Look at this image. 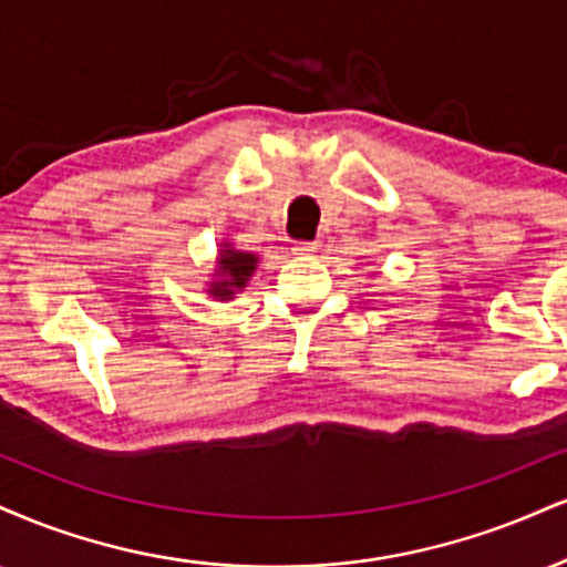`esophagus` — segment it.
Returning <instances> with one entry per match:
<instances>
[{
	"instance_id": "obj_1",
	"label": "esophagus",
	"mask_w": 567,
	"mask_h": 567,
	"mask_svg": "<svg viewBox=\"0 0 567 567\" xmlns=\"http://www.w3.org/2000/svg\"><path fill=\"white\" fill-rule=\"evenodd\" d=\"M292 254H296V256H313V254H317V243H296V245H292Z\"/></svg>"
}]
</instances>
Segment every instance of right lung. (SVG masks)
I'll return each instance as SVG.
<instances>
[{"mask_svg": "<svg viewBox=\"0 0 567 567\" xmlns=\"http://www.w3.org/2000/svg\"><path fill=\"white\" fill-rule=\"evenodd\" d=\"M218 269H216V282L208 285V292L216 301H231L237 290H243L248 285L250 275L256 271L258 256L256 254H243L235 250L229 243H221V254H218Z\"/></svg>", "mask_w": 567, "mask_h": 567, "instance_id": "right-lung-1", "label": "right lung"}]
</instances>
